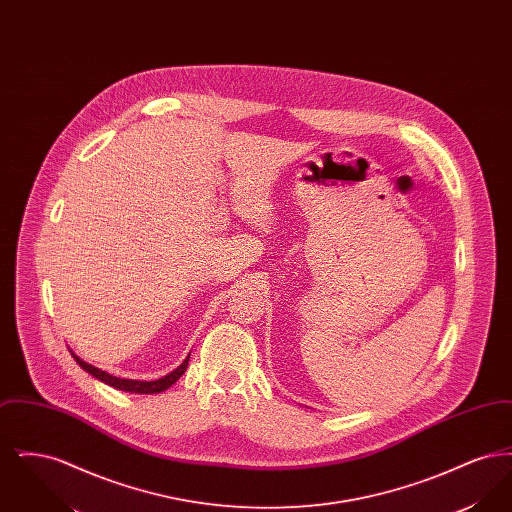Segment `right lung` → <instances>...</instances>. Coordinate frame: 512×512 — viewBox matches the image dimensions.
<instances>
[{
	"instance_id": "1",
	"label": "right lung",
	"mask_w": 512,
	"mask_h": 512,
	"mask_svg": "<svg viewBox=\"0 0 512 512\" xmlns=\"http://www.w3.org/2000/svg\"><path fill=\"white\" fill-rule=\"evenodd\" d=\"M69 351H71V349H69ZM71 355H73L74 361L80 365V368H84L86 372H90L94 378H98L99 382H103V384H107V386H111V388H115V390L130 391V393H147V395H149V393H161V391L171 388L172 384L186 372L188 363H190V355H188V357L184 359V363L178 366V368H174L167 376H163V378H159V380H149V382H147V380H128V378L113 376V374L101 370L98 366H92L90 363L82 361L78 355H74L73 351H71Z\"/></svg>"
}]
</instances>
